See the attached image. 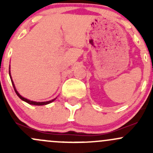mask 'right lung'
I'll return each instance as SVG.
<instances>
[{"mask_svg": "<svg viewBox=\"0 0 153 153\" xmlns=\"http://www.w3.org/2000/svg\"><path fill=\"white\" fill-rule=\"evenodd\" d=\"M9 73L10 74V70H9ZM10 78H11V81H12V86H13V87H14V89H15V92H16L17 95H18V96L19 97V98H21V100H23V101H26V102H27V103H28V104H32V105L41 106V105H46V104H49V103L52 102V101H55V99L52 100V101H46V102H35V101H30V100H28V99H27V98H24V97H22V96H21V95H20L19 93H18V91L16 90V89H15V84H13V81H12V77H11V75H10Z\"/></svg>", "mask_w": 153, "mask_h": 153, "instance_id": "right-lung-1", "label": "right lung"}]
</instances>
